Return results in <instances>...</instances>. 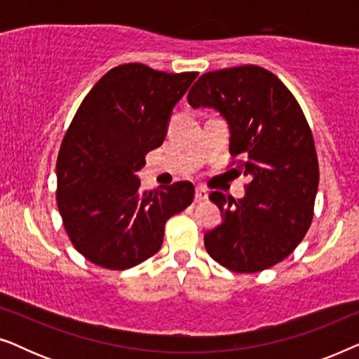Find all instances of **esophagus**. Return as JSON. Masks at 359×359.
Segmentation results:
<instances>
[{"mask_svg":"<svg viewBox=\"0 0 359 359\" xmlns=\"http://www.w3.org/2000/svg\"><path fill=\"white\" fill-rule=\"evenodd\" d=\"M196 201H198V203H201V201H205L208 199V191H205L203 186H198V188H196Z\"/></svg>","mask_w":359,"mask_h":359,"instance_id":"1","label":"esophagus"}]
</instances>
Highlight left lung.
I'll return each mask as SVG.
<instances>
[{
	"label": "left lung",
	"instance_id": "1",
	"mask_svg": "<svg viewBox=\"0 0 359 359\" xmlns=\"http://www.w3.org/2000/svg\"><path fill=\"white\" fill-rule=\"evenodd\" d=\"M188 102L225 117L230 155L240 158L232 171L250 180L242 199L209 194L224 220L204 235L205 250L235 273L274 266L306 237L318 188L317 151L301 106L276 75L257 65L204 73Z\"/></svg>",
	"mask_w": 359,
	"mask_h": 359
}]
</instances>
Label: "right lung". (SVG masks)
<instances>
[{"label": "right lung", "instance_id": "right-lung-1", "mask_svg": "<svg viewBox=\"0 0 359 359\" xmlns=\"http://www.w3.org/2000/svg\"><path fill=\"white\" fill-rule=\"evenodd\" d=\"M198 73L126 63L78 107L57 158V205L73 247L88 262L122 271L158 252L165 224L194 199L178 181L140 193L137 171L163 144L171 111Z\"/></svg>", "mask_w": 359, "mask_h": 359}]
</instances>
